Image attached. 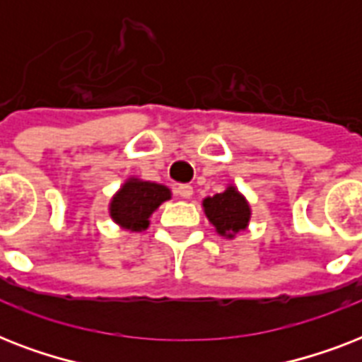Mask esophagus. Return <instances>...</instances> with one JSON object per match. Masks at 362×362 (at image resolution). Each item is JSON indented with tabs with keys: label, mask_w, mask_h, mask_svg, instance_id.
<instances>
[{
	"label": "esophagus",
	"mask_w": 362,
	"mask_h": 362,
	"mask_svg": "<svg viewBox=\"0 0 362 362\" xmlns=\"http://www.w3.org/2000/svg\"><path fill=\"white\" fill-rule=\"evenodd\" d=\"M176 193H178L182 199H189L193 195V187L189 186V184H182V186L176 187Z\"/></svg>",
	"instance_id": "34e87169"
}]
</instances>
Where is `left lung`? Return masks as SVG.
<instances>
[{
    "label": "left lung",
    "instance_id": "left-lung-1",
    "mask_svg": "<svg viewBox=\"0 0 362 362\" xmlns=\"http://www.w3.org/2000/svg\"><path fill=\"white\" fill-rule=\"evenodd\" d=\"M203 210L216 233L229 240L246 231L252 220V206L235 184H227L226 189L214 197H204Z\"/></svg>",
    "mask_w": 362,
    "mask_h": 362
}]
</instances>
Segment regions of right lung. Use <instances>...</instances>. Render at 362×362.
I'll return each mask as SVG.
<instances>
[{"label":"right lung","instance_id":"add662e5","mask_svg":"<svg viewBox=\"0 0 362 362\" xmlns=\"http://www.w3.org/2000/svg\"><path fill=\"white\" fill-rule=\"evenodd\" d=\"M170 197L173 193L163 184L129 176L110 199V220L125 231L141 233L150 226V216Z\"/></svg>","mask_w":362,"mask_h":362}]
</instances>
